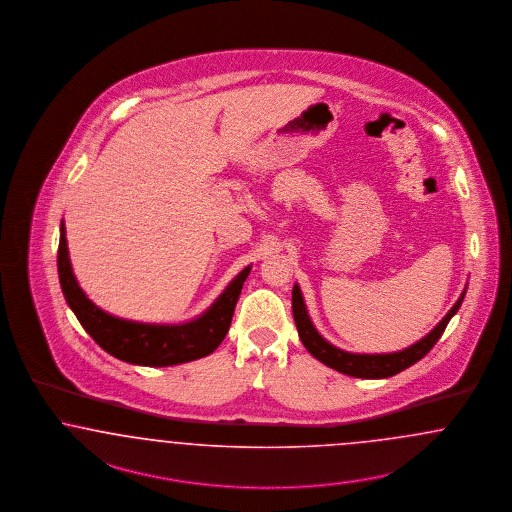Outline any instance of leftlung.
<instances>
[{
    "instance_id": "1",
    "label": "left lung",
    "mask_w": 512,
    "mask_h": 512,
    "mask_svg": "<svg viewBox=\"0 0 512 512\" xmlns=\"http://www.w3.org/2000/svg\"><path fill=\"white\" fill-rule=\"evenodd\" d=\"M465 291L463 295L457 299V303L453 305L450 312L444 316V320L430 331L427 337H423L419 343L411 345L406 350L400 352H392V354H350L345 350L329 345L326 339L320 337V333L314 329L310 318H308L307 308L303 303V295L301 289L293 287V318H295V326L299 331V337L303 341V345L307 347L308 352L318 358L322 364H326L329 368L337 369L350 377H360V379H385L392 377L409 366H413L415 362H419L423 356H427L430 348L436 345V341L442 337L444 329L450 324L453 314L459 310L463 303Z\"/></svg>"
}]
</instances>
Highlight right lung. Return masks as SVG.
Returning a JSON list of instances; mask_svg holds the SVG:
<instances>
[{"instance_id":"obj_1","label":"right lung","mask_w":512,"mask_h":512,"mask_svg":"<svg viewBox=\"0 0 512 512\" xmlns=\"http://www.w3.org/2000/svg\"><path fill=\"white\" fill-rule=\"evenodd\" d=\"M57 265L64 299L95 343L118 360L150 368L192 362L219 347L228 333L240 291L251 270L249 266L244 268L198 320L183 326H152L114 318L85 297L72 274L64 225H61Z\"/></svg>"}]
</instances>
